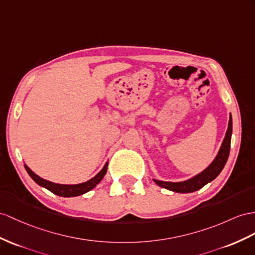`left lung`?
I'll list each match as a JSON object with an SVG mask.
<instances>
[{"instance_id":"left-lung-1","label":"left lung","mask_w":255,"mask_h":255,"mask_svg":"<svg viewBox=\"0 0 255 255\" xmlns=\"http://www.w3.org/2000/svg\"><path fill=\"white\" fill-rule=\"evenodd\" d=\"M232 132H233V121H232V115H231L225 138L223 140V143H222V146L217 155V157H215V159L212 161V164L209 166L206 170L197 174L196 177L184 182H164L159 180H154V182L157 185L175 193H192V192L200 190L202 186H205L207 183H209V182H211L212 180L217 178L221 173V171L223 170V168L228 158V155H230Z\"/></svg>"}]
</instances>
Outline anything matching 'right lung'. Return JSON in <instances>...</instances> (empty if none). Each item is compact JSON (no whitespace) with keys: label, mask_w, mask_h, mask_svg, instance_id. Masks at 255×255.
I'll list each match as a JSON object with an SVG mask.
<instances>
[{"label":"right lung","mask_w":255,"mask_h":255,"mask_svg":"<svg viewBox=\"0 0 255 255\" xmlns=\"http://www.w3.org/2000/svg\"><path fill=\"white\" fill-rule=\"evenodd\" d=\"M24 168H25V170H27V172L29 173L30 177L33 179V181L36 182L38 185L47 188L48 191H50L51 193H54L58 196H62V197H74V196H80L82 194L89 192L90 190H93V188L98 183H99V182L103 179V177L107 173L108 162L106 165H104V167L102 168V170L99 173H98L96 177H94L93 179H90L87 182H85V183L75 184V185H64V184L53 183V182H49L47 180H44V179L38 177V175H36L33 171H32L27 165H24Z\"/></svg>","instance_id":"add662e5"}]
</instances>
